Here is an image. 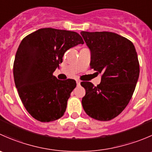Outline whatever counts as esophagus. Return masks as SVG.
Masks as SVG:
<instances>
[{"label": "esophagus", "mask_w": 152, "mask_h": 152, "mask_svg": "<svg viewBox=\"0 0 152 152\" xmlns=\"http://www.w3.org/2000/svg\"><path fill=\"white\" fill-rule=\"evenodd\" d=\"M80 83H81L80 81H79V80H76V85H77V86L80 85Z\"/></svg>", "instance_id": "34e87169"}]
</instances>
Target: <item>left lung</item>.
I'll return each mask as SVG.
<instances>
[{
  "instance_id": "left-lung-1",
  "label": "left lung",
  "mask_w": 152,
  "mask_h": 152,
  "mask_svg": "<svg viewBox=\"0 0 152 152\" xmlns=\"http://www.w3.org/2000/svg\"><path fill=\"white\" fill-rule=\"evenodd\" d=\"M91 51L90 67L102 74L101 83L81 82L86 94L82 107L92 118L107 121L117 117L132 97L140 65L129 39L108 31L81 32Z\"/></svg>"
}]
</instances>
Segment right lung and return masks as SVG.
<instances>
[{
    "label": "right lung",
    "mask_w": 152,
    "mask_h": 152,
    "mask_svg": "<svg viewBox=\"0 0 152 152\" xmlns=\"http://www.w3.org/2000/svg\"><path fill=\"white\" fill-rule=\"evenodd\" d=\"M84 44L75 31L38 29L23 39L15 55L14 79L23 104L34 118L50 122L65 113L76 81L59 80L53 75L70 48Z\"/></svg>",
    "instance_id": "right-lung-1"
}]
</instances>
